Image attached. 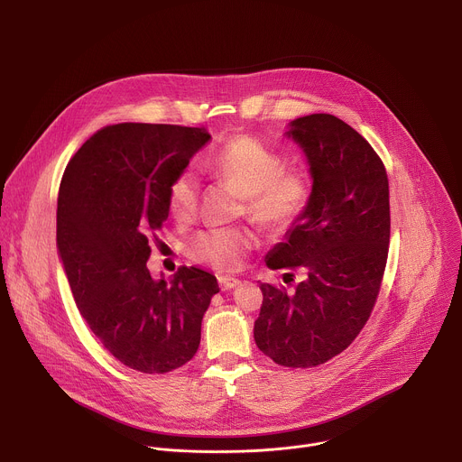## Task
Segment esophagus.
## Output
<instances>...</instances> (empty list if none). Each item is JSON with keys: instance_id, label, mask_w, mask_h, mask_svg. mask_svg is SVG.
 <instances>
[{"instance_id": "esophagus-1", "label": "esophagus", "mask_w": 462, "mask_h": 462, "mask_svg": "<svg viewBox=\"0 0 462 462\" xmlns=\"http://www.w3.org/2000/svg\"><path fill=\"white\" fill-rule=\"evenodd\" d=\"M217 282H219V289L221 291H232V289H236L239 285V280L230 278V276H219Z\"/></svg>"}]
</instances>
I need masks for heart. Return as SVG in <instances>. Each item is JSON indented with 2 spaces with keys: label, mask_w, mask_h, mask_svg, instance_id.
Returning a JSON list of instances; mask_svg holds the SVG:
<instances>
[{
  "label": "heart",
  "mask_w": 462,
  "mask_h": 462,
  "mask_svg": "<svg viewBox=\"0 0 462 462\" xmlns=\"http://www.w3.org/2000/svg\"><path fill=\"white\" fill-rule=\"evenodd\" d=\"M283 166V157L278 152L250 135L228 139L205 161V168L214 177L232 182L245 195L250 217L273 230L298 221L309 201L305 173ZM195 203L197 180L191 171H184L170 186V212L177 219H188ZM254 246L255 237L248 230L210 228L189 241L188 252L205 265L232 271Z\"/></svg>",
  "instance_id": "obj_1"
}]
</instances>
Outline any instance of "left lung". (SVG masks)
<instances>
[{
    "label": "left lung",
    "instance_id": "obj_1",
    "mask_svg": "<svg viewBox=\"0 0 462 462\" xmlns=\"http://www.w3.org/2000/svg\"><path fill=\"white\" fill-rule=\"evenodd\" d=\"M285 137L305 155L312 186L265 263L305 278L291 294L259 285L254 340L280 365L312 367L347 349L369 319L387 259L389 182L371 144L335 115L300 116Z\"/></svg>",
    "mask_w": 462,
    "mask_h": 462
}]
</instances>
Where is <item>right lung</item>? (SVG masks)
Instances as JSON below:
<instances>
[{
    "instance_id": "add662e5",
    "label": "right lung",
    "mask_w": 462,
    "mask_h": 462,
    "mask_svg": "<svg viewBox=\"0 0 462 462\" xmlns=\"http://www.w3.org/2000/svg\"><path fill=\"white\" fill-rule=\"evenodd\" d=\"M207 127L125 122L102 127L63 171L56 246L82 318L124 365L168 373L193 358L217 280L182 267L155 280L150 236L170 186L208 141Z\"/></svg>"
}]
</instances>
